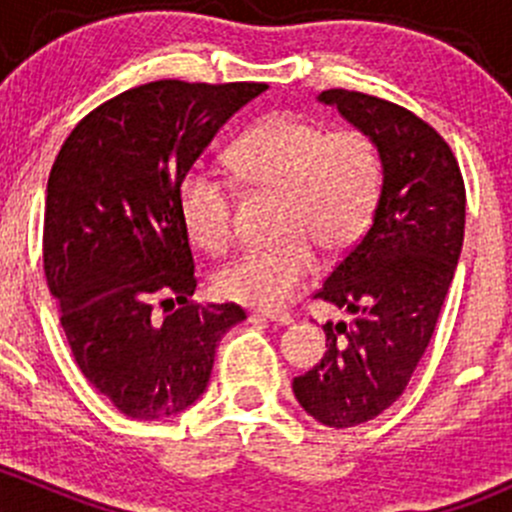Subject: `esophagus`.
I'll return each instance as SVG.
<instances>
[{
	"label": "esophagus",
	"instance_id": "esophagus-1",
	"mask_svg": "<svg viewBox=\"0 0 512 512\" xmlns=\"http://www.w3.org/2000/svg\"><path fill=\"white\" fill-rule=\"evenodd\" d=\"M252 317H260L265 319V322H272V324H282V327H287V324H292V314L287 312H255Z\"/></svg>",
	"mask_w": 512,
	"mask_h": 512
}]
</instances>
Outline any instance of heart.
Segmentation results:
<instances>
[{"label": "heart", "instance_id": "b5f03b06", "mask_svg": "<svg viewBox=\"0 0 512 512\" xmlns=\"http://www.w3.org/2000/svg\"><path fill=\"white\" fill-rule=\"evenodd\" d=\"M230 170L245 188L275 190L277 235L220 267L215 287L247 307L277 309L317 272V250H352L371 223L384 183V160L369 133L329 131L297 113H272L232 143ZM178 215L190 240L223 252L232 240L235 188L205 165H193L178 183Z\"/></svg>", "mask_w": 512, "mask_h": 512}]
</instances>
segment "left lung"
Masks as SVG:
<instances>
[{
  "mask_svg": "<svg viewBox=\"0 0 512 512\" xmlns=\"http://www.w3.org/2000/svg\"><path fill=\"white\" fill-rule=\"evenodd\" d=\"M319 101L376 141L384 183L369 230L314 297L352 322H327V352L292 391L319 423L352 428L389 409L436 329L466 227V188L451 146L396 103L329 89Z\"/></svg>",
  "mask_w": 512,
  "mask_h": 512,
  "instance_id": "1",
  "label": "left lung"
}]
</instances>
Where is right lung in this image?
<instances>
[{
	"label": "right lung",
	"mask_w": 512,
	"mask_h": 512,
	"mask_svg": "<svg viewBox=\"0 0 512 512\" xmlns=\"http://www.w3.org/2000/svg\"><path fill=\"white\" fill-rule=\"evenodd\" d=\"M267 84L151 81L101 103L61 146L44 272L81 374L121 414L156 421L203 396L237 304H198L178 183ZM171 307L158 318L157 299ZM179 307L175 308L174 304Z\"/></svg>",
	"instance_id": "obj_1"
}]
</instances>
